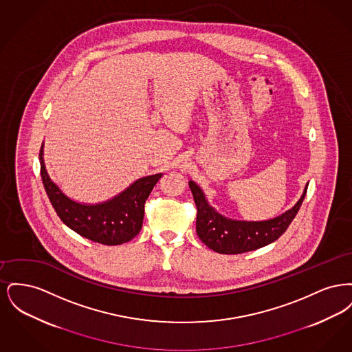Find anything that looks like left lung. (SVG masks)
I'll list each match as a JSON object with an SVG mask.
<instances>
[{
	"mask_svg": "<svg viewBox=\"0 0 352 352\" xmlns=\"http://www.w3.org/2000/svg\"><path fill=\"white\" fill-rule=\"evenodd\" d=\"M197 204V234L212 251L223 254H239L254 251L276 241L296 218L306 190L297 204L278 218L267 221H239L219 215L204 198L201 188L192 181L188 182Z\"/></svg>",
	"mask_w": 352,
	"mask_h": 352,
	"instance_id": "obj_1",
	"label": "left lung"
}]
</instances>
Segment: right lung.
Masks as SVG:
<instances>
[{"instance_id": "add662e5", "label": "right lung", "mask_w": 352, "mask_h": 352, "mask_svg": "<svg viewBox=\"0 0 352 352\" xmlns=\"http://www.w3.org/2000/svg\"><path fill=\"white\" fill-rule=\"evenodd\" d=\"M42 149L43 145L39 151L42 182L56 215L68 228L104 245H118L140 234L144 221L145 201L162 174L135 181L112 201L85 206L68 199L51 181L43 164Z\"/></svg>"}]
</instances>
